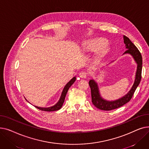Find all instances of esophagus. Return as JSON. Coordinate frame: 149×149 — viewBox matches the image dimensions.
I'll list each match as a JSON object with an SVG mask.
<instances>
[{
  "label": "esophagus",
  "mask_w": 149,
  "mask_h": 149,
  "mask_svg": "<svg viewBox=\"0 0 149 149\" xmlns=\"http://www.w3.org/2000/svg\"><path fill=\"white\" fill-rule=\"evenodd\" d=\"M88 75V73L87 72H81L80 74H79V76L80 78H82V79H83V78H86L87 77Z\"/></svg>",
  "instance_id": "esophagus-1"
}]
</instances>
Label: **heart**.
I'll return each instance as SVG.
<instances>
[{
  "mask_svg": "<svg viewBox=\"0 0 149 149\" xmlns=\"http://www.w3.org/2000/svg\"><path fill=\"white\" fill-rule=\"evenodd\" d=\"M106 44V42L103 39L93 40L86 43L84 47L86 51L94 52L98 50L97 53V57L101 58L106 52V47L104 46Z\"/></svg>",
  "mask_w": 149,
  "mask_h": 149,
  "instance_id": "heart-1",
  "label": "heart"
}]
</instances>
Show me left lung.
Instances as JSON below:
<instances>
[{
  "mask_svg": "<svg viewBox=\"0 0 149 149\" xmlns=\"http://www.w3.org/2000/svg\"><path fill=\"white\" fill-rule=\"evenodd\" d=\"M124 43L126 45V48L127 50L124 52L123 54H129L134 57L137 63V69L135 75V79L134 84H133L131 89L129 92L125 95L122 98L116 100L115 101H107L104 100L101 97L97 83L93 80H91L89 82V86L91 90V97H92V102L93 104L96 107L103 111H111L113 109L118 108L124 104H126L131 100L134 94V92L139 84L141 79V72H142V65H143V58L141 54L139 51L136 47V46L133 43L130 39L124 36Z\"/></svg>",
  "mask_w": 149,
  "mask_h": 149,
  "instance_id": "left-lung-1",
  "label": "left lung"
}]
</instances>
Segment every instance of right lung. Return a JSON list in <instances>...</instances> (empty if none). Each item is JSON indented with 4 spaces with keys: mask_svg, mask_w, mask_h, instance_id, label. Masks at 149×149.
<instances>
[{
    "mask_svg": "<svg viewBox=\"0 0 149 149\" xmlns=\"http://www.w3.org/2000/svg\"><path fill=\"white\" fill-rule=\"evenodd\" d=\"M75 80H76V77H74L66 84V86H65V88H64L63 90V92L61 93L60 98L56 104H55L54 106H53L52 107H37V106H35V107L38 109H40V110H41V111H47V112L56 111L59 110V109L62 107L63 104V103H64L65 97L68 91L69 90V88L71 86V85H72L73 83L75 81Z\"/></svg>",
    "mask_w": 149,
    "mask_h": 149,
    "instance_id": "1",
    "label": "right lung"
}]
</instances>
